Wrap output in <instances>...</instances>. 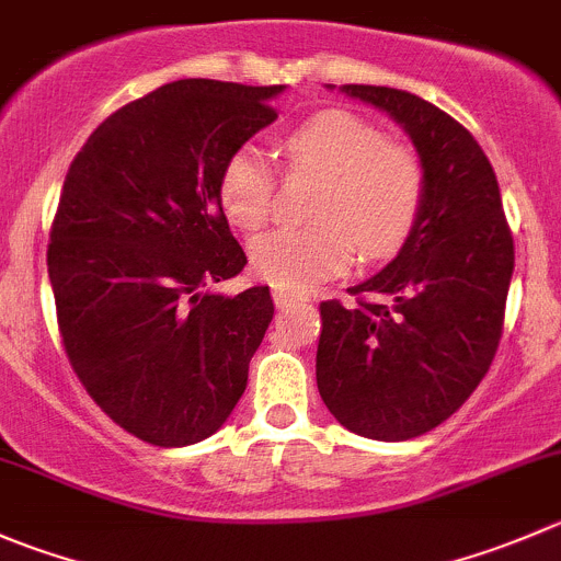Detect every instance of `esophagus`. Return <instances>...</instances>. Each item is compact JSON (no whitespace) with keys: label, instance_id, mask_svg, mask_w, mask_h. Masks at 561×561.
<instances>
[{"label":"esophagus","instance_id":"esophagus-1","mask_svg":"<svg viewBox=\"0 0 561 561\" xmlns=\"http://www.w3.org/2000/svg\"><path fill=\"white\" fill-rule=\"evenodd\" d=\"M296 301V293H290V290H282V287H274V304L279 309H285L287 304H293Z\"/></svg>","mask_w":561,"mask_h":561}]
</instances>
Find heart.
I'll list each match as a JSON object with an SVG mask.
<instances>
[{"label":"heart","mask_w":561,"mask_h":561,"mask_svg":"<svg viewBox=\"0 0 561 561\" xmlns=\"http://www.w3.org/2000/svg\"><path fill=\"white\" fill-rule=\"evenodd\" d=\"M287 170L318 178L309 205L312 227L274 230L249 243L252 271L290 293L312 290L342 274L356 257L394 252L416 225L425 199V170L405 145L386 139L378 125L342 108H325L298 123L282 142ZM219 205L241 230L268 221L274 172L254 145L225 161L216 183Z\"/></svg>","instance_id":"b5f03b06"}]
</instances>
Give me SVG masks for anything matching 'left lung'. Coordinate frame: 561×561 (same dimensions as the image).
<instances>
[{
    "mask_svg": "<svg viewBox=\"0 0 561 561\" xmlns=\"http://www.w3.org/2000/svg\"><path fill=\"white\" fill-rule=\"evenodd\" d=\"M405 128L425 199L397 257L320 304L318 389L342 427L408 442L453 416L496 356L515 249L496 172L455 117L405 90L342 84Z\"/></svg>",
    "mask_w": 561,
    "mask_h": 561,
    "instance_id": "8db88e82",
    "label": "left lung"
}]
</instances>
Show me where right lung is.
I'll return each instance as SVG.
<instances>
[{"instance_id":"1","label":"right lung","mask_w":561,"mask_h":561,"mask_svg":"<svg viewBox=\"0 0 561 561\" xmlns=\"http://www.w3.org/2000/svg\"><path fill=\"white\" fill-rule=\"evenodd\" d=\"M282 84L181 79L108 114L76 153L46 263L70 367L130 436H214L274 318L268 287L210 290L247 265L216 183L276 119Z\"/></svg>"}]
</instances>
